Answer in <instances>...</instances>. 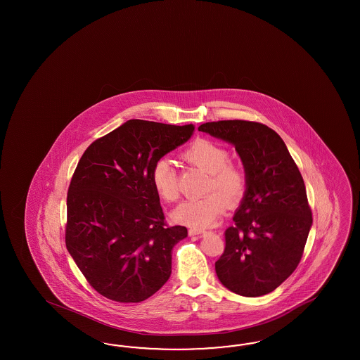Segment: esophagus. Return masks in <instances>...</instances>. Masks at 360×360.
I'll return each instance as SVG.
<instances>
[{"instance_id": "obj_1", "label": "esophagus", "mask_w": 360, "mask_h": 360, "mask_svg": "<svg viewBox=\"0 0 360 360\" xmlns=\"http://www.w3.org/2000/svg\"><path fill=\"white\" fill-rule=\"evenodd\" d=\"M205 233H206V232H205L203 229H188V235H190V236H202V235H205Z\"/></svg>"}]
</instances>
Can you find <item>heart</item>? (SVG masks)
<instances>
[{"instance_id":"obj_1","label":"heart","mask_w":360,"mask_h":360,"mask_svg":"<svg viewBox=\"0 0 360 360\" xmlns=\"http://www.w3.org/2000/svg\"><path fill=\"white\" fill-rule=\"evenodd\" d=\"M188 164L210 173L207 191L219 190L229 203H236L244 195L247 188V178L244 172L236 165L229 164V154L217 142L199 139L191 142L182 153ZM152 184L157 194L166 202H173L178 198V174L170 158H158L152 167ZM226 199L217 193L195 199H187L172 211V219L178 224L191 229H203L212 226L226 211Z\"/></svg>"}]
</instances>
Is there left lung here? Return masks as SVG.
Listing matches in <instances>:
<instances>
[{"label": "left lung", "mask_w": 360, "mask_h": 360, "mask_svg": "<svg viewBox=\"0 0 360 360\" xmlns=\"http://www.w3.org/2000/svg\"><path fill=\"white\" fill-rule=\"evenodd\" d=\"M198 129L233 145L247 178L215 262L219 281L244 297L268 295L295 272L313 224L302 175L283 139L264 124L224 120Z\"/></svg>", "instance_id": "8db88e82"}]
</instances>
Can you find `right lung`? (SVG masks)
Wrapping results in <instances>:
<instances>
[{"label": "right lung", "mask_w": 360, "mask_h": 360, "mask_svg": "<svg viewBox=\"0 0 360 360\" xmlns=\"http://www.w3.org/2000/svg\"><path fill=\"white\" fill-rule=\"evenodd\" d=\"M193 131L191 124L127 121L92 142L77 164L65 247L89 285L112 301L141 302L172 274V252L187 229L166 226L152 167Z\"/></svg>", "instance_id": "1"}]
</instances>
